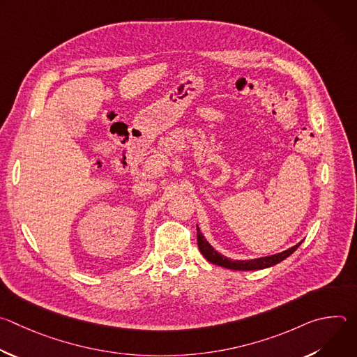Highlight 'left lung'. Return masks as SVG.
Here are the masks:
<instances>
[{"label": "left lung", "instance_id": "8db88e82", "mask_svg": "<svg viewBox=\"0 0 357 357\" xmlns=\"http://www.w3.org/2000/svg\"><path fill=\"white\" fill-rule=\"evenodd\" d=\"M196 230H197V247L200 250V252L203 254V257H205L208 261H211L212 264H216V266H220V267H225V268H229V270H238V271H251V270H263V268H268V267H273L278 263H281L282 260H285L287 257H289L291 254L301 245V243H298L296 245L282 251V252H278V254H274V256H268V257H261V259H256V260H247V261H236V260H230L225 256H222V254H219L206 240L205 237L202 236L199 227L196 226Z\"/></svg>", "mask_w": 357, "mask_h": 357}]
</instances>
